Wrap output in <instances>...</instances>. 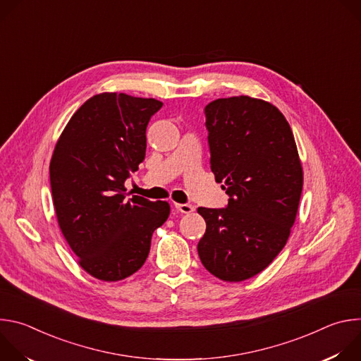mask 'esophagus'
<instances>
[{"instance_id": "esophagus-1", "label": "esophagus", "mask_w": 361, "mask_h": 361, "mask_svg": "<svg viewBox=\"0 0 361 361\" xmlns=\"http://www.w3.org/2000/svg\"><path fill=\"white\" fill-rule=\"evenodd\" d=\"M174 207L183 214H190L194 212V205L191 204H174Z\"/></svg>"}]
</instances>
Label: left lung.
<instances>
[{
  "mask_svg": "<svg viewBox=\"0 0 361 361\" xmlns=\"http://www.w3.org/2000/svg\"><path fill=\"white\" fill-rule=\"evenodd\" d=\"M204 114L212 171L228 204L197 210L207 224L197 250L213 276L243 281L263 271L286 245L302 169L290 124L270 102L247 95L219 98Z\"/></svg>",
  "mask_w": 361,
  "mask_h": 361,
  "instance_id": "obj_1",
  "label": "left lung"
}]
</instances>
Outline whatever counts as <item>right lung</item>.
I'll use <instances>...</instances> for the list:
<instances>
[{
	"label": "right lung",
	"mask_w": 361,
	"mask_h": 361,
	"mask_svg": "<svg viewBox=\"0 0 361 361\" xmlns=\"http://www.w3.org/2000/svg\"><path fill=\"white\" fill-rule=\"evenodd\" d=\"M163 107L154 98L102 92L64 128L49 163L59 226L92 277L118 281L145 263L152 233L170 205L140 195L126 200V180L145 157V130Z\"/></svg>",
	"instance_id": "add662e5"
}]
</instances>
